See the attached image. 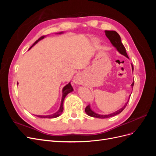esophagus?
<instances>
[{
  "label": "esophagus",
  "instance_id": "obj_1",
  "mask_svg": "<svg viewBox=\"0 0 156 156\" xmlns=\"http://www.w3.org/2000/svg\"><path fill=\"white\" fill-rule=\"evenodd\" d=\"M73 81L75 84H79L80 83V79H79V76H75L74 78H73Z\"/></svg>",
  "mask_w": 156,
  "mask_h": 156
}]
</instances>
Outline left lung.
Here are the masks:
<instances>
[{
  "label": "left lung",
  "instance_id": "8db88e82",
  "mask_svg": "<svg viewBox=\"0 0 156 156\" xmlns=\"http://www.w3.org/2000/svg\"><path fill=\"white\" fill-rule=\"evenodd\" d=\"M105 32L106 36L108 37V39L110 40L111 43L116 49V50L119 51L121 55H123L124 56H126V57L129 58L128 56H127V53H126V48H124V45L122 44V41H121V38H120V35L118 34V33L116 31H114V30H105ZM131 66H132V69H133V65H132V64H131ZM133 84H134V81L133 82V83L131 84L132 87H133ZM128 101L126 103V104L124 105V107H122L121 108H120L119 110L116 111L115 112L111 113V114H109V115H103L97 114V113L94 112L93 111L91 110V108H90V107L89 105L86 107L85 112H86L87 114L90 116L94 117V118H98V119H107V118L114 116L115 115L120 114V113L126 108Z\"/></svg>",
  "mask_w": 156,
  "mask_h": 156
}]
</instances>
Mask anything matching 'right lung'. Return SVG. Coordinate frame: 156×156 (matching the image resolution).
<instances>
[{
    "mask_svg": "<svg viewBox=\"0 0 156 156\" xmlns=\"http://www.w3.org/2000/svg\"><path fill=\"white\" fill-rule=\"evenodd\" d=\"M62 33H63L62 32H60L59 34H62ZM45 37V36H41V37H40V38L37 40H36L34 43V44H33L30 48V49H30L33 46H34L35 44H36L37 42H38L40 40H42V39H44V37ZM73 90V87H72V84H70V83H69L68 84H66V85L64 88H63V90H62V101H61V104H60V108H59V110L57 111V112H56L55 113H54V114H52V115H36V116H37V117H39V118H42V119H54V118H56V117H58V116H59L61 114H62V111H63V110H64V107H63V103H64V99H65V98H66V96H67V94H68L69 93H70L71 92H72Z\"/></svg>",
    "mask_w": 156,
    "mask_h": 156,
    "instance_id": "add662e5",
    "label": "right lung"
}]
</instances>
